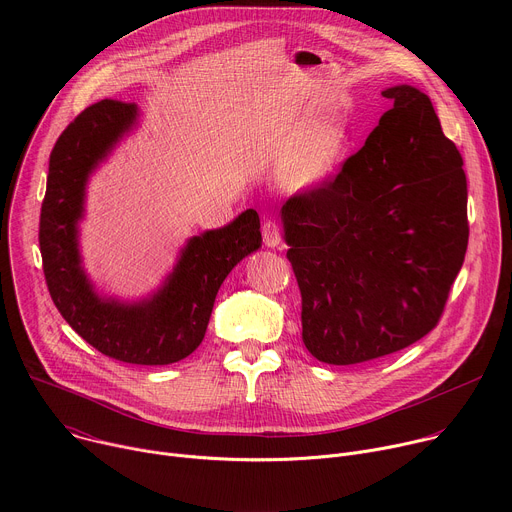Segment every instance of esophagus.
<instances>
[{
  "label": "esophagus",
  "mask_w": 512,
  "mask_h": 512,
  "mask_svg": "<svg viewBox=\"0 0 512 512\" xmlns=\"http://www.w3.org/2000/svg\"><path fill=\"white\" fill-rule=\"evenodd\" d=\"M261 233H263V243L269 249H275L281 245V229L275 221H265L261 227Z\"/></svg>",
  "instance_id": "1"
}]
</instances>
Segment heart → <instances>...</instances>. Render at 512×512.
Returning <instances> with one entry per match:
<instances>
[{
  "label": "heart",
  "instance_id": "1",
  "mask_svg": "<svg viewBox=\"0 0 512 512\" xmlns=\"http://www.w3.org/2000/svg\"><path fill=\"white\" fill-rule=\"evenodd\" d=\"M306 119L291 129L283 143L287 158L279 168V184L289 192H312L322 188L344 156L348 129L342 121L330 119L316 125Z\"/></svg>",
  "mask_w": 512,
  "mask_h": 512
}]
</instances>
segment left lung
<instances>
[{
  "instance_id": "obj_1",
  "label": "left lung",
  "mask_w": 512,
  "mask_h": 512,
  "mask_svg": "<svg viewBox=\"0 0 512 512\" xmlns=\"http://www.w3.org/2000/svg\"><path fill=\"white\" fill-rule=\"evenodd\" d=\"M393 105L340 174L281 206L302 340L328 364L397 352L435 328L468 247L464 162L425 93Z\"/></svg>"
}]
</instances>
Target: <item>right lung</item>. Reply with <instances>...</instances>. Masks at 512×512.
<instances>
[{
  "label": "right lung",
  "mask_w": 512,
  "mask_h": 512,
  "mask_svg": "<svg viewBox=\"0 0 512 512\" xmlns=\"http://www.w3.org/2000/svg\"><path fill=\"white\" fill-rule=\"evenodd\" d=\"M139 123L133 103L99 101L58 137L40 212V253L50 298L68 326L99 352L129 364H172L192 354L233 267L261 247L253 208L190 237L158 289L139 300L99 294L81 255V221L93 172Z\"/></svg>",
  "instance_id": "1"
}]
</instances>
